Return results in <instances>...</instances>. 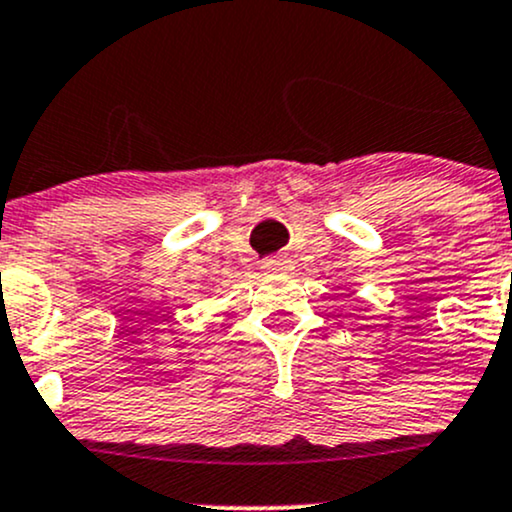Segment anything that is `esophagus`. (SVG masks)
Segmentation results:
<instances>
[{
    "label": "esophagus",
    "instance_id": "34e87169",
    "mask_svg": "<svg viewBox=\"0 0 512 512\" xmlns=\"http://www.w3.org/2000/svg\"><path fill=\"white\" fill-rule=\"evenodd\" d=\"M262 269H265L267 274H279V272H286V269H291V265L286 260H282V257H269V260H265V265H262Z\"/></svg>",
    "mask_w": 512,
    "mask_h": 512
}]
</instances>
